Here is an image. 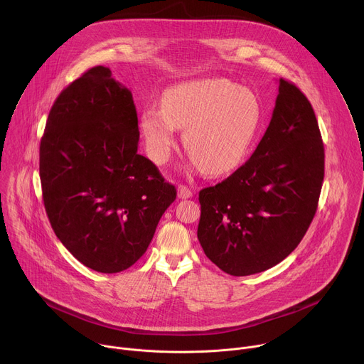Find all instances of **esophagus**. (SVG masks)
I'll return each instance as SVG.
<instances>
[{"mask_svg": "<svg viewBox=\"0 0 364 364\" xmlns=\"http://www.w3.org/2000/svg\"><path fill=\"white\" fill-rule=\"evenodd\" d=\"M177 194H178V198H190L193 196V191L187 186L180 184L177 187Z\"/></svg>", "mask_w": 364, "mask_h": 364, "instance_id": "34e87169", "label": "esophagus"}]
</instances>
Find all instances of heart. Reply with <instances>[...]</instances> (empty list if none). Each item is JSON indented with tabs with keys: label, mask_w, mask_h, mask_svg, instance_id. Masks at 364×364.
<instances>
[{
	"label": "heart",
	"mask_w": 364,
	"mask_h": 364,
	"mask_svg": "<svg viewBox=\"0 0 364 364\" xmlns=\"http://www.w3.org/2000/svg\"><path fill=\"white\" fill-rule=\"evenodd\" d=\"M262 108L257 96L226 79H205L170 87L163 105L142 109L139 129L152 161L166 164L177 148L178 128L190 164L210 176L239 167L256 138Z\"/></svg>",
	"instance_id": "heart-1"
}]
</instances>
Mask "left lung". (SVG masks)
I'll list each match as a JSON object with an SVG mask.
<instances>
[{
  "label": "left lung",
  "instance_id": "8db88e82",
  "mask_svg": "<svg viewBox=\"0 0 364 364\" xmlns=\"http://www.w3.org/2000/svg\"><path fill=\"white\" fill-rule=\"evenodd\" d=\"M324 144L306 96L279 79L269 127L252 157L198 193V242L233 277L267 271L298 246L317 212Z\"/></svg>",
  "mask_w": 364,
  "mask_h": 364
}]
</instances>
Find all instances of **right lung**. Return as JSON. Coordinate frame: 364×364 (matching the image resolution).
I'll use <instances>...</instances> for the list:
<instances>
[{"label": "right lung", "instance_id": "1", "mask_svg": "<svg viewBox=\"0 0 364 364\" xmlns=\"http://www.w3.org/2000/svg\"><path fill=\"white\" fill-rule=\"evenodd\" d=\"M132 93L96 66L72 82L50 109L40 142L46 213L85 267L117 274L145 253L176 200V187L138 154Z\"/></svg>", "mask_w": 364, "mask_h": 364}]
</instances>
